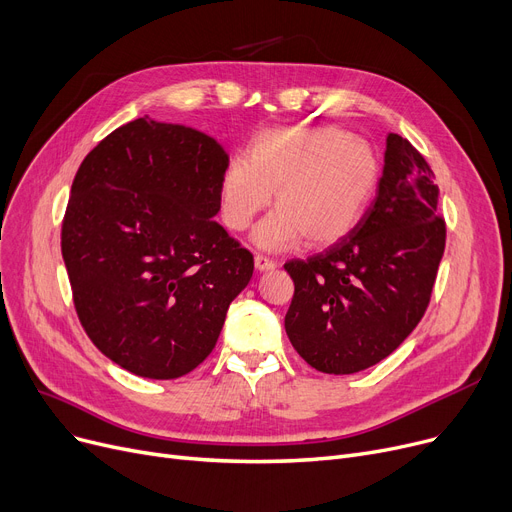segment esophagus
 <instances>
[{
	"label": "esophagus",
	"instance_id": "1",
	"mask_svg": "<svg viewBox=\"0 0 512 512\" xmlns=\"http://www.w3.org/2000/svg\"><path fill=\"white\" fill-rule=\"evenodd\" d=\"M278 263L274 261V259H270V257H265V255H255V270L257 272H270V270H274Z\"/></svg>",
	"mask_w": 512,
	"mask_h": 512
}]
</instances>
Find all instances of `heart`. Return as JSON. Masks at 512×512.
Returning a JSON list of instances; mask_svg holds the SVG:
<instances>
[{
	"label": "heart",
	"instance_id": "b5f03b06",
	"mask_svg": "<svg viewBox=\"0 0 512 512\" xmlns=\"http://www.w3.org/2000/svg\"><path fill=\"white\" fill-rule=\"evenodd\" d=\"M382 161L375 147L336 126H276L255 134L249 157H232L220 176V211L232 232L249 228L255 245L282 251L303 238L328 247L351 232L375 195Z\"/></svg>",
	"mask_w": 512,
	"mask_h": 512
}]
</instances>
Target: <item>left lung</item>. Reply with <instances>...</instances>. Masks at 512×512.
<instances>
[{"label":"left lung","mask_w":512,"mask_h":512,"mask_svg":"<svg viewBox=\"0 0 512 512\" xmlns=\"http://www.w3.org/2000/svg\"><path fill=\"white\" fill-rule=\"evenodd\" d=\"M434 178L423 155L390 132L378 193L353 232L284 265L294 282L284 328L317 371L380 363L421 321L446 245Z\"/></svg>","instance_id":"1"}]
</instances>
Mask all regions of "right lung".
Segmentation results:
<instances>
[{
    "label": "right lung",
    "mask_w": 512,
    "mask_h": 512,
    "mask_svg": "<svg viewBox=\"0 0 512 512\" xmlns=\"http://www.w3.org/2000/svg\"><path fill=\"white\" fill-rule=\"evenodd\" d=\"M224 147L182 124L132 120L80 164L62 222L76 315L99 351L174 380L213 351L253 255L213 220Z\"/></svg>",
    "instance_id": "right-lung-1"
}]
</instances>
